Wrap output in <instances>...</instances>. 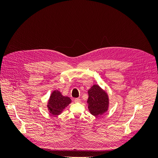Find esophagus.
Returning <instances> with one entry per match:
<instances>
[{"instance_id": "1", "label": "esophagus", "mask_w": 158, "mask_h": 158, "mask_svg": "<svg viewBox=\"0 0 158 158\" xmlns=\"http://www.w3.org/2000/svg\"><path fill=\"white\" fill-rule=\"evenodd\" d=\"M74 102H76V103H80L81 102V100L79 98H76V99H74Z\"/></svg>"}]
</instances>
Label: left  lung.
Listing matches in <instances>:
<instances>
[{"instance_id": "obj_1", "label": "left lung", "mask_w": 158, "mask_h": 158, "mask_svg": "<svg viewBox=\"0 0 158 158\" xmlns=\"http://www.w3.org/2000/svg\"><path fill=\"white\" fill-rule=\"evenodd\" d=\"M88 109L95 117L102 115L108 110L109 100L106 91L99 85L95 84L88 91Z\"/></svg>"}]
</instances>
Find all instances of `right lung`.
Returning a JSON list of instances; mask_svg holds the SVG:
<instances>
[{"instance_id": "add662e5", "label": "right lung", "mask_w": 158, "mask_h": 158, "mask_svg": "<svg viewBox=\"0 0 158 158\" xmlns=\"http://www.w3.org/2000/svg\"><path fill=\"white\" fill-rule=\"evenodd\" d=\"M71 102L70 98L64 96L58 90H54L49 98L47 108L52 115H59Z\"/></svg>"}]
</instances>
